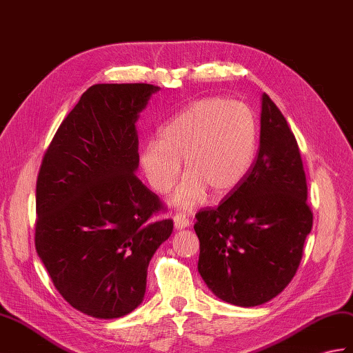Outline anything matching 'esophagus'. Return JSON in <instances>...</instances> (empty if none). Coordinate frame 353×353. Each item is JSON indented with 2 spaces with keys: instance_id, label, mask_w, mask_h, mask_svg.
<instances>
[{
  "instance_id": "obj_1",
  "label": "esophagus",
  "mask_w": 353,
  "mask_h": 353,
  "mask_svg": "<svg viewBox=\"0 0 353 353\" xmlns=\"http://www.w3.org/2000/svg\"><path fill=\"white\" fill-rule=\"evenodd\" d=\"M174 227L177 228V230H182V228L190 227V219H188L185 215L179 214L174 216Z\"/></svg>"
}]
</instances>
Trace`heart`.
Instances as JSON below:
<instances>
[{"instance_id":"b5f03b06","label":"heart","mask_w":353,"mask_h":353,"mask_svg":"<svg viewBox=\"0 0 353 353\" xmlns=\"http://www.w3.org/2000/svg\"><path fill=\"white\" fill-rule=\"evenodd\" d=\"M257 149V120L248 105L224 97H204L163 125L159 139L147 141L139 153L143 174L157 194L177 183L180 161L186 177L174 196L190 209L212 196L236 190L251 168Z\"/></svg>"}]
</instances>
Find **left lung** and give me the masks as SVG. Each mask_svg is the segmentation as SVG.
<instances>
[{
	"label": "left lung",
	"mask_w": 353,
	"mask_h": 353,
	"mask_svg": "<svg viewBox=\"0 0 353 353\" xmlns=\"http://www.w3.org/2000/svg\"><path fill=\"white\" fill-rule=\"evenodd\" d=\"M195 218L199 272L219 299L261 305L296 274L313 212L296 138L266 93L256 161L219 206L201 209Z\"/></svg>",
	"instance_id": "1"
}]
</instances>
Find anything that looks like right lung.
I'll return each instance as SVG.
<instances>
[{"label":"right lung","instance_id":"1","mask_svg":"<svg viewBox=\"0 0 353 353\" xmlns=\"http://www.w3.org/2000/svg\"><path fill=\"white\" fill-rule=\"evenodd\" d=\"M158 90L90 87L39 170L36 251L61 296L96 319H117L141 304L147 268L173 233V221L153 219L163 204L135 174V121Z\"/></svg>","mask_w":353,"mask_h":353}]
</instances>
